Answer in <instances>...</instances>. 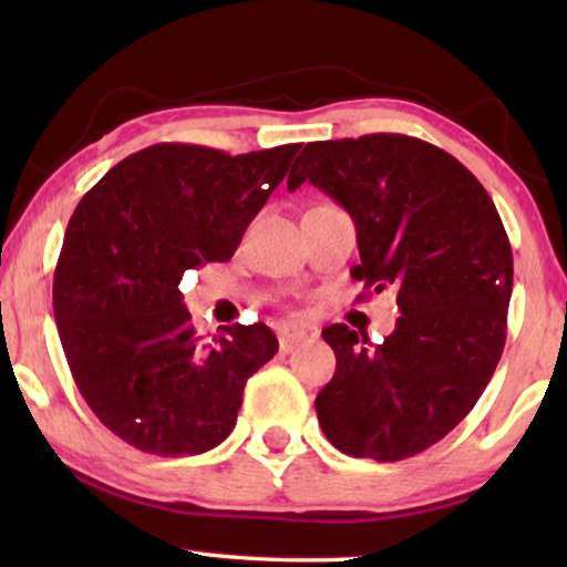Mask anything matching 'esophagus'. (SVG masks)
Masks as SVG:
<instances>
[{"label": "esophagus", "mask_w": 567, "mask_h": 567, "mask_svg": "<svg viewBox=\"0 0 567 567\" xmlns=\"http://www.w3.org/2000/svg\"><path fill=\"white\" fill-rule=\"evenodd\" d=\"M307 340V332L302 330H285L280 334V350L282 352H292L297 344H302Z\"/></svg>", "instance_id": "1"}]
</instances>
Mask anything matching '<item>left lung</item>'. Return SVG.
Returning a JSON list of instances; mask_svg holds the SVG:
<instances>
[{
  "label": "left lung",
  "mask_w": 567,
  "mask_h": 567,
  "mask_svg": "<svg viewBox=\"0 0 567 567\" xmlns=\"http://www.w3.org/2000/svg\"><path fill=\"white\" fill-rule=\"evenodd\" d=\"M312 182L358 229L352 277L398 287L382 344L348 324L322 330L338 368L315 400L324 437L352 457L398 463L443 440L501 362L513 249L491 195L467 167L408 134L310 142L287 189Z\"/></svg>",
  "instance_id": "obj_1"
}]
</instances>
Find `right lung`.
<instances>
[{"label": "right lung", "mask_w": 567, "mask_h": 567, "mask_svg": "<svg viewBox=\"0 0 567 567\" xmlns=\"http://www.w3.org/2000/svg\"><path fill=\"white\" fill-rule=\"evenodd\" d=\"M300 145L249 155L162 142L114 165L80 199L54 270V320L72 378L124 443L199 455L233 433L247 380L275 358L262 322L197 338L187 270L225 262Z\"/></svg>", "instance_id": "1"}]
</instances>
